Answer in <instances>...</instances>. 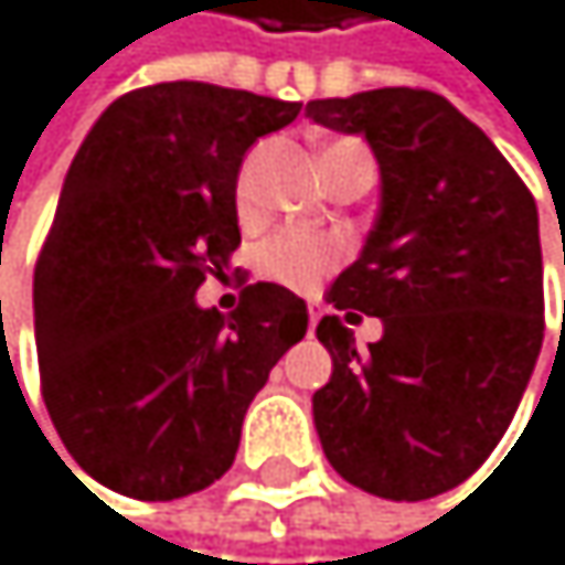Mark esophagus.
Returning <instances> with one entry per match:
<instances>
[{"label": "esophagus", "instance_id": "34e87169", "mask_svg": "<svg viewBox=\"0 0 565 565\" xmlns=\"http://www.w3.org/2000/svg\"><path fill=\"white\" fill-rule=\"evenodd\" d=\"M308 328H311V331L318 328V311H315V308H308Z\"/></svg>", "mask_w": 565, "mask_h": 565}]
</instances>
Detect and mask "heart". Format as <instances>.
I'll use <instances>...</instances> for the list:
<instances>
[{"label":"heart","instance_id":"1","mask_svg":"<svg viewBox=\"0 0 565 565\" xmlns=\"http://www.w3.org/2000/svg\"><path fill=\"white\" fill-rule=\"evenodd\" d=\"M344 143H351V140H338L324 153H331V150H338ZM250 170H254V160H247L241 167V177H237V196H241V204L247 200V190H250ZM341 260H344L341 237L321 234V231H305V227H288V231L274 234L260 247L257 270L267 280H274V285H285L291 291H308V288L318 285L321 277H328L331 270H338Z\"/></svg>","mask_w":565,"mask_h":565}]
</instances>
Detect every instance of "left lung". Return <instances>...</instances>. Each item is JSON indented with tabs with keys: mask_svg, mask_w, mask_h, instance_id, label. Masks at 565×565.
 <instances>
[{
	"mask_svg": "<svg viewBox=\"0 0 565 565\" xmlns=\"http://www.w3.org/2000/svg\"><path fill=\"white\" fill-rule=\"evenodd\" d=\"M315 124L361 134L382 211L338 274L318 341L334 372L315 425L334 472L395 502L466 482L499 446L543 348L540 214L495 143L431 89L315 99ZM382 317L361 352L348 323Z\"/></svg>",
	"mask_w": 565,
	"mask_h": 565,
	"instance_id": "8db88e82",
	"label": "left lung"
}]
</instances>
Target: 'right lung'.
<instances>
[{"label":"right lung","mask_w":565,"mask_h":565,"mask_svg":"<svg viewBox=\"0 0 565 565\" xmlns=\"http://www.w3.org/2000/svg\"><path fill=\"white\" fill-rule=\"evenodd\" d=\"M301 103L211 83L124 93L66 173L32 280L39 385L76 466L99 486L170 502L217 482L270 369L308 331L280 285L231 315L196 308L241 247L237 170Z\"/></svg>","instance_id":"obj_1"}]
</instances>
